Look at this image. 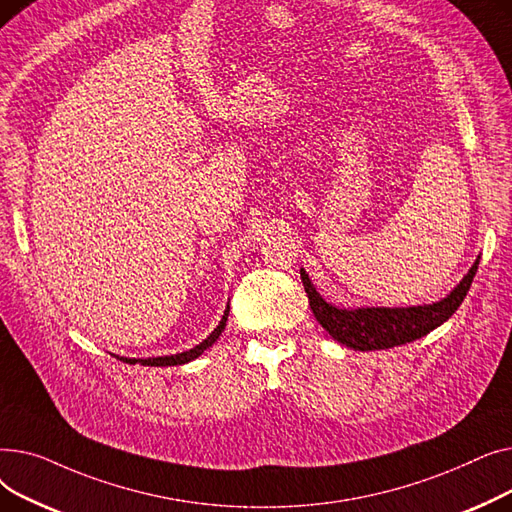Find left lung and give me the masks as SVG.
I'll return each instance as SVG.
<instances>
[{
    "instance_id": "obj_1",
    "label": "left lung",
    "mask_w": 512,
    "mask_h": 512,
    "mask_svg": "<svg viewBox=\"0 0 512 512\" xmlns=\"http://www.w3.org/2000/svg\"><path fill=\"white\" fill-rule=\"evenodd\" d=\"M479 265V257L467 276L452 288L450 294L432 305L413 307H336L315 290L309 274L301 267V280L309 297L311 311L336 342L353 351H382L413 342L442 326L452 313L461 307L471 288Z\"/></svg>"
}]
</instances>
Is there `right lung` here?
<instances>
[{"instance_id": "right-lung-1", "label": "right lung", "mask_w": 512, "mask_h": 512, "mask_svg": "<svg viewBox=\"0 0 512 512\" xmlns=\"http://www.w3.org/2000/svg\"><path fill=\"white\" fill-rule=\"evenodd\" d=\"M228 313H230V307H226L224 315H222V321L218 324V328H215L203 342H199L197 346H193L191 351H184V353H176V355H166V357H147V359H130V357H118L120 361H126L130 365H145V367H172V365H184V363H191L195 361L197 357H201L209 346H213V342H218V338L222 336V332L226 330V321H228Z\"/></svg>"}]
</instances>
